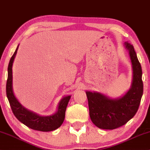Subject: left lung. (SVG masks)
Returning <instances> with one entry per match:
<instances>
[{
  "mask_svg": "<svg viewBox=\"0 0 150 150\" xmlns=\"http://www.w3.org/2000/svg\"><path fill=\"white\" fill-rule=\"evenodd\" d=\"M129 51L133 68V81L129 91L120 99L112 100L98 93L86 92L89 115L96 126L114 129L125 125L137 112L143 93L142 68L133 45L125 43Z\"/></svg>",
  "mask_w": 150,
  "mask_h": 150,
  "instance_id": "8db88e82",
  "label": "left lung"
}]
</instances>
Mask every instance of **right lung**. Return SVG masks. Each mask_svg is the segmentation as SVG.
<instances>
[{
    "label": "right lung",
    "mask_w": 150,
    "mask_h": 150,
    "mask_svg": "<svg viewBox=\"0 0 150 150\" xmlns=\"http://www.w3.org/2000/svg\"><path fill=\"white\" fill-rule=\"evenodd\" d=\"M18 47L9 60L7 69L8 75L6 84V94L12 112L20 122L34 130L41 132H51L55 130L59 127L64 122L66 109L71 96L64 98L61 100L59 105L57 112L50 116H40L25 109L15 98L12 91V64L16 56Z\"/></svg>",
    "instance_id": "add662e5"
}]
</instances>
